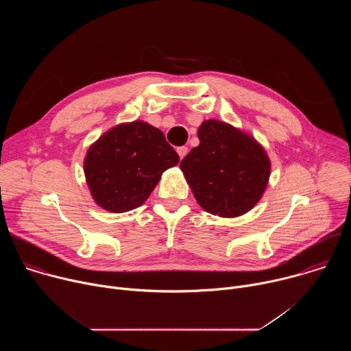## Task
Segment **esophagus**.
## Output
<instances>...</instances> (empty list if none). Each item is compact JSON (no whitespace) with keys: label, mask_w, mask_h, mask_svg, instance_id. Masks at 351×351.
Listing matches in <instances>:
<instances>
[{"label":"esophagus","mask_w":351,"mask_h":351,"mask_svg":"<svg viewBox=\"0 0 351 351\" xmlns=\"http://www.w3.org/2000/svg\"><path fill=\"white\" fill-rule=\"evenodd\" d=\"M176 152H178V154H179V157H180V160L187 154V147L186 145H182V147H178L176 148Z\"/></svg>","instance_id":"1"}]
</instances>
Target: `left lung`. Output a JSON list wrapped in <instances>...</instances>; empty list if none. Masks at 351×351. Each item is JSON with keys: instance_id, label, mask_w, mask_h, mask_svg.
<instances>
[{"instance_id": "1", "label": "left lung", "mask_w": 351, "mask_h": 351, "mask_svg": "<svg viewBox=\"0 0 351 351\" xmlns=\"http://www.w3.org/2000/svg\"><path fill=\"white\" fill-rule=\"evenodd\" d=\"M199 144L182 160L197 203L223 218L245 214L268 184L271 162L264 148L241 130L214 119L198 128Z\"/></svg>"}]
</instances>
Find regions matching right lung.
<instances>
[{
  "label": "right lung",
  "mask_w": 351,
  "mask_h": 351,
  "mask_svg": "<svg viewBox=\"0 0 351 351\" xmlns=\"http://www.w3.org/2000/svg\"><path fill=\"white\" fill-rule=\"evenodd\" d=\"M179 156L164 133L145 122L119 125L99 137L84 158V175L95 203L111 213L141 206Z\"/></svg>",
  "instance_id": "1"
}]
</instances>
